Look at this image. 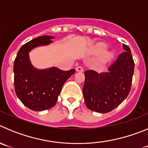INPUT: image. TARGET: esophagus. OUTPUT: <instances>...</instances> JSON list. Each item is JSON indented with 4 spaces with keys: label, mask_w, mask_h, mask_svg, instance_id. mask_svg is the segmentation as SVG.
<instances>
[{
    "label": "esophagus",
    "mask_w": 148,
    "mask_h": 148,
    "mask_svg": "<svg viewBox=\"0 0 148 148\" xmlns=\"http://www.w3.org/2000/svg\"><path fill=\"white\" fill-rule=\"evenodd\" d=\"M75 70L78 72H83L84 69L82 67V66H77V67L75 68Z\"/></svg>",
    "instance_id": "1"
}]
</instances>
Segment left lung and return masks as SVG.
<instances>
[{
    "instance_id": "1",
    "label": "left lung",
    "mask_w": 148,
    "mask_h": 148,
    "mask_svg": "<svg viewBox=\"0 0 148 148\" xmlns=\"http://www.w3.org/2000/svg\"><path fill=\"white\" fill-rule=\"evenodd\" d=\"M122 46L125 52L112 63L109 72H84L83 95L88 109L97 113H108L127 97L131 88L134 61L129 47Z\"/></svg>"
}]
</instances>
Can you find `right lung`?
<instances>
[{
	"instance_id": "1",
	"label": "right lung",
	"mask_w": 148,
	"mask_h": 148,
	"mask_svg": "<svg viewBox=\"0 0 148 148\" xmlns=\"http://www.w3.org/2000/svg\"><path fill=\"white\" fill-rule=\"evenodd\" d=\"M49 35L32 39L20 48L14 61V84L17 96L26 107L42 111L56 104L64 84L75 73L74 69L64 71L57 67L38 70L30 62L29 53L40 46L53 43Z\"/></svg>"
}]
</instances>
